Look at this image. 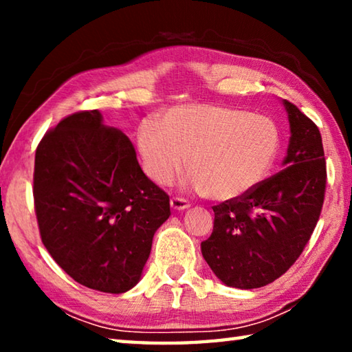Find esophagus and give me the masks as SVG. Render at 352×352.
<instances>
[{"label":"esophagus","instance_id":"esophagus-1","mask_svg":"<svg viewBox=\"0 0 352 352\" xmlns=\"http://www.w3.org/2000/svg\"><path fill=\"white\" fill-rule=\"evenodd\" d=\"M170 206H172V210L183 211V210H186V208H189V201L186 199H182V197H172Z\"/></svg>","mask_w":352,"mask_h":352}]
</instances>
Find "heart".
I'll use <instances>...</instances> for the list:
<instances>
[{
    "instance_id": "b5f03b06",
    "label": "heart",
    "mask_w": 352,
    "mask_h": 352,
    "mask_svg": "<svg viewBox=\"0 0 352 352\" xmlns=\"http://www.w3.org/2000/svg\"><path fill=\"white\" fill-rule=\"evenodd\" d=\"M142 124L136 141L147 177L170 184L188 168V186L216 200H234L264 182L281 138L272 119L223 105L188 104Z\"/></svg>"
}]
</instances>
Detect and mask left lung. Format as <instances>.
<instances>
[{"mask_svg": "<svg viewBox=\"0 0 352 352\" xmlns=\"http://www.w3.org/2000/svg\"><path fill=\"white\" fill-rule=\"evenodd\" d=\"M290 124L284 169L243 197L212 206L201 254L220 281L258 289L284 275L305 250L326 192V160L315 122L283 100Z\"/></svg>", "mask_w": 352, "mask_h": 352, "instance_id": "obj_1", "label": "left lung"}]
</instances>
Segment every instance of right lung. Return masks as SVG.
Returning a JSON list of instances; mask_svg holds the SVG:
<instances>
[{
  "instance_id": "right-lung-1",
  "label": "right lung",
  "mask_w": 352,
  "mask_h": 352,
  "mask_svg": "<svg viewBox=\"0 0 352 352\" xmlns=\"http://www.w3.org/2000/svg\"><path fill=\"white\" fill-rule=\"evenodd\" d=\"M34 206L52 259L74 281L105 294L136 285L155 231L170 216L169 195L98 110L73 113L41 138Z\"/></svg>"
}]
</instances>
